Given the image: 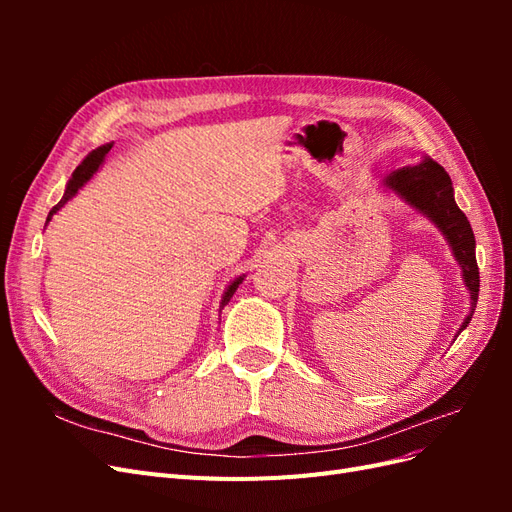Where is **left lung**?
<instances>
[{"label":"left lung","instance_id":"1","mask_svg":"<svg viewBox=\"0 0 512 512\" xmlns=\"http://www.w3.org/2000/svg\"><path fill=\"white\" fill-rule=\"evenodd\" d=\"M380 188L384 192L397 194L410 209L421 213L425 220H429L442 232V237L446 239L448 247H451L457 265L461 267L463 284H466L470 292V312L463 318L459 331L455 333L457 339V335L468 327L474 316L480 280L476 265L474 232L468 218L455 203L451 177H448V173L438 162H433L429 156H425L418 164H408L404 168L393 170L391 175H386L382 179Z\"/></svg>","mask_w":512,"mask_h":512}]
</instances>
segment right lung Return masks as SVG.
Instances as JSON below:
<instances>
[{"mask_svg": "<svg viewBox=\"0 0 512 512\" xmlns=\"http://www.w3.org/2000/svg\"><path fill=\"white\" fill-rule=\"evenodd\" d=\"M111 147H113V143H106V145H102V147H98V149H94L89 153V156L76 166V170L72 173V177H70V181L66 183V192H64V196H61V200L59 203L51 209V213H49V218H46V224H49L51 220H53V215L64 207L68 200H72L76 194H79V190H83L85 185L94 179V175L98 173V170L102 168V164H104V158H106V153L111 151ZM245 280V273L243 275H237L235 280H232L228 286H226V290H224V294H222V301H220V312L222 309L228 305V301L232 299V294L237 292V288H239V284Z\"/></svg>", "mask_w": 512, "mask_h": 512, "instance_id": "right-lung-1", "label": "right lung"}]
</instances>
